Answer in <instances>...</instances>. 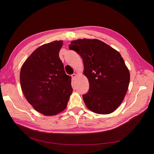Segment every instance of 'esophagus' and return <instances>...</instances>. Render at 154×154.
I'll use <instances>...</instances> for the list:
<instances>
[{
    "label": "esophagus",
    "instance_id": "1",
    "mask_svg": "<svg viewBox=\"0 0 154 154\" xmlns=\"http://www.w3.org/2000/svg\"><path fill=\"white\" fill-rule=\"evenodd\" d=\"M71 77H72V79L74 80V79H75V78L76 77V74H72V75H71Z\"/></svg>",
    "mask_w": 154,
    "mask_h": 154
}]
</instances>
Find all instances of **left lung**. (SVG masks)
<instances>
[{"mask_svg": "<svg viewBox=\"0 0 154 154\" xmlns=\"http://www.w3.org/2000/svg\"><path fill=\"white\" fill-rule=\"evenodd\" d=\"M80 55L90 88L83 94L87 107L94 113L108 114L120 105L127 92L130 75L121 54L97 39H79L69 46Z\"/></svg>", "mask_w": 154, "mask_h": 154, "instance_id": "8db88e82", "label": "left lung"}]
</instances>
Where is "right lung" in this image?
I'll return each mask as SVG.
<instances>
[{
  "label": "right lung",
  "mask_w": 154,
  "mask_h": 154,
  "mask_svg": "<svg viewBox=\"0 0 154 154\" xmlns=\"http://www.w3.org/2000/svg\"><path fill=\"white\" fill-rule=\"evenodd\" d=\"M63 41L37 48L22 66L20 83L27 101L37 112L54 116L64 110L72 92L71 77L60 59Z\"/></svg>",
  "instance_id": "add662e5"
}]
</instances>
